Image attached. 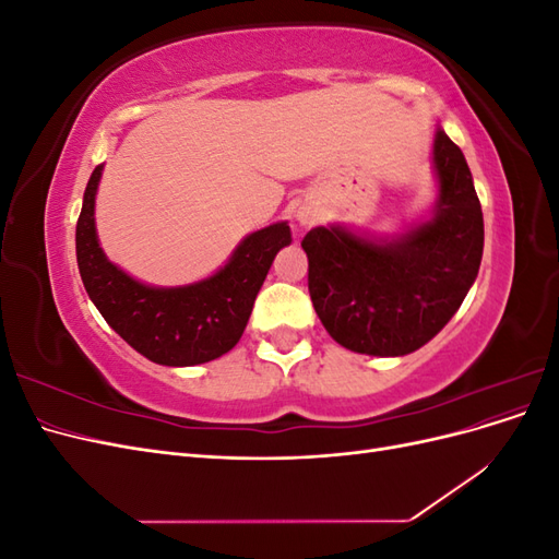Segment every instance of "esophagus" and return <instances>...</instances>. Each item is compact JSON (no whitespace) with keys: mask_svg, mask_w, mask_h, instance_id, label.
Here are the masks:
<instances>
[{"mask_svg":"<svg viewBox=\"0 0 559 559\" xmlns=\"http://www.w3.org/2000/svg\"><path fill=\"white\" fill-rule=\"evenodd\" d=\"M296 218H298L300 226H312L317 222V212L312 207H300L296 212Z\"/></svg>","mask_w":559,"mask_h":559,"instance_id":"obj_1","label":"esophagus"}]
</instances>
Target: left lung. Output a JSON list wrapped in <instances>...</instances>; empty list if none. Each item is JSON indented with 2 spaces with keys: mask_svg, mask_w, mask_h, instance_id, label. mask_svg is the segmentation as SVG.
Listing matches in <instances>:
<instances>
[{
  "mask_svg": "<svg viewBox=\"0 0 559 559\" xmlns=\"http://www.w3.org/2000/svg\"><path fill=\"white\" fill-rule=\"evenodd\" d=\"M431 156L438 198L419 224L389 238L317 226L300 242L314 312L352 352L403 357L427 345L478 277L485 228L466 158L443 128Z\"/></svg>",
  "mask_w": 559,
  "mask_h": 559,
  "instance_id": "8db88e82",
  "label": "left lung"
}]
</instances>
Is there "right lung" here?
<instances>
[{
	"label": "right lung",
	"mask_w": 559,
	"mask_h": 559,
	"mask_svg": "<svg viewBox=\"0 0 559 559\" xmlns=\"http://www.w3.org/2000/svg\"><path fill=\"white\" fill-rule=\"evenodd\" d=\"M105 165H97L76 222V263L83 286L107 324L160 366H195L230 352L245 333L253 300L277 251L292 245V228L277 222L247 235L224 267L183 286H151L107 259L95 230V195Z\"/></svg>",
	"instance_id": "add662e5"
}]
</instances>
